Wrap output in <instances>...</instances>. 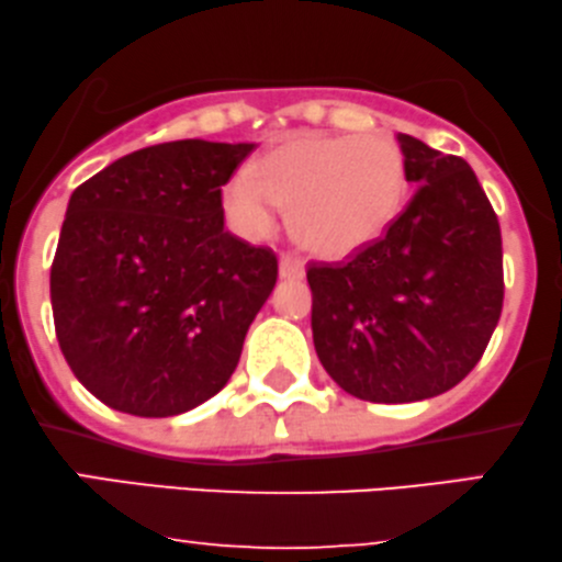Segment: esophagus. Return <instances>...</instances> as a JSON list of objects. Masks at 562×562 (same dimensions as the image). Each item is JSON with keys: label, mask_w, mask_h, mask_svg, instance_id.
<instances>
[{"label": "esophagus", "mask_w": 562, "mask_h": 562, "mask_svg": "<svg viewBox=\"0 0 562 562\" xmlns=\"http://www.w3.org/2000/svg\"><path fill=\"white\" fill-rule=\"evenodd\" d=\"M279 276H281V279H302V276H304L302 260L294 258V255H281Z\"/></svg>", "instance_id": "1"}]
</instances>
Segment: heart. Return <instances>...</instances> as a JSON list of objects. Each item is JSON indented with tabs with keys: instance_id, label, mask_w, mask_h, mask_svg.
Returning a JSON list of instances; mask_svg holds the SVG:
<instances>
[{
	"instance_id": "heart-1",
	"label": "heart",
	"mask_w": 562,
	"mask_h": 562,
	"mask_svg": "<svg viewBox=\"0 0 562 562\" xmlns=\"http://www.w3.org/2000/svg\"><path fill=\"white\" fill-rule=\"evenodd\" d=\"M405 201V155L390 136L296 134L222 188V209L239 235H273L281 206L299 243L330 260L379 243Z\"/></svg>"
}]
</instances>
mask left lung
<instances>
[{
    "mask_svg": "<svg viewBox=\"0 0 562 562\" xmlns=\"http://www.w3.org/2000/svg\"><path fill=\"white\" fill-rule=\"evenodd\" d=\"M415 193L387 235L307 271L327 374L369 403H418L462 382L504 307L498 216L462 157L397 134Z\"/></svg>",
    "mask_w": 562,
    "mask_h": 562,
    "instance_id": "1",
    "label": "left lung"
}]
</instances>
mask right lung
I'll return each instance as SVG.
<instances>
[{"instance_id": "add662e5", "label": "right lung", "mask_w": 562, "mask_h": 562, "mask_svg": "<svg viewBox=\"0 0 562 562\" xmlns=\"http://www.w3.org/2000/svg\"><path fill=\"white\" fill-rule=\"evenodd\" d=\"M252 149L157 144L71 193L50 266L56 338L113 411L167 418L229 382L279 276L268 247L224 229L222 186Z\"/></svg>"}]
</instances>
